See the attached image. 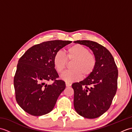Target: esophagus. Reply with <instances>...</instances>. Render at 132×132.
<instances>
[{"instance_id": "esophagus-1", "label": "esophagus", "mask_w": 132, "mask_h": 132, "mask_svg": "<svg viewBox=\"0 0 132 132\" xmlns=\"http://www.w3.org/2000/svg\"><path fill=\"white\" fill-rule=\"evenodd\" d=\"M66 87H70L71 86V83H70L68 82H66Z\"/></svg>"}]
</instances>
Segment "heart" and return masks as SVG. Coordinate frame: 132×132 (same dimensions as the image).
<instances>
[{"label":"heart","mask_w":132,"mask_h":132,"mask_svg":"<svg viewBox=\"0 0 132 132\" xmlns=\"http://www.w3.org/2000/svg\"><path fill=\"white\" fill-rule=\"evenodd\" d=\"M72 70L66 71L61 78L68 82L79 80L83 77L90 75L96 65V58L86 47L76 44L66 50V56L61 52H57L53 58V63L58 73H62L66 68L68 61H72Z\"/></svg>","instance_id":"obj_1"}]
</instances>
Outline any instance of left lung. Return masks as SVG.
<instances>
[{
  "instance_id": "8db88e82",
  "label": "left lung",
  "mask_w": 132,
  "mask_h": 132,
  "mask_svg": "<svg viewBox=\"0 0 132 132\" xmlns=\"http://www.w3.org/2000/svg\"><path fill=\"white\" fill-rule=\"evenodd\" d=\"M74 43L88 47L96 58L93 72L72 85L74 108L83 117L97 118L108 111L112 102L117 88L118 70L111 53L100 44L89 40Z\"/></svg>"
}]
</instances>
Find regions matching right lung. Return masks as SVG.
Returning <instances> with one entry per match:
<instances>
[{
  "label": "right lung",
  "mask_w": 132,
  "mask_h": 132,
  "mask_svg": "<svg viewBox=\"0 0 132 132\" xmlns=\"http://www.w3.org/2000/svg\"><path fill=\"white\" fill-rule=\"evenodd\" d=\"M71 41L53 40L32 46L18 61L13 84L17 103L24 111L40 116L51 112L58 97L66 87L57 79L53 58ZM53 80L54 82L48 84Z\"/></svg>",
  "instance_id": "right-lung-1"
}]
</instances>
